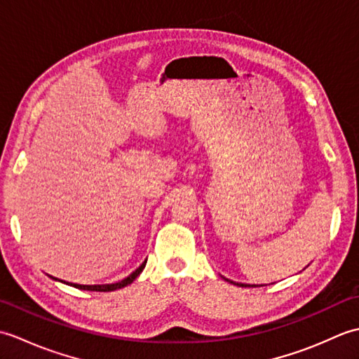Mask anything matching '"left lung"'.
<instances>
[{"label": "left lung", "instance_id": "left-lung-1", "mask_svg": "<svg viewBox=\"0 0 359 359\" xmlns=\"http://www.w3.org/2000/svg\"><path fill=\"white\" fill-rule=\"evenodd\" d=\"M224 279L230 282V284H234V285H238V287H257V285H250V284H241V282H234V280H230V279H226V278H224Z\"/></svg>", "mask_w": 359, "mask_h": 359}]
</instances>
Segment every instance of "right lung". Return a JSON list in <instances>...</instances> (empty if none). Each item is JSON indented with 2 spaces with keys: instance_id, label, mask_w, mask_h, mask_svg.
Segmentation results:
<instances>
[{
  "instance_id": "add662e5",
  "label": "right lung",
  "mask_w": 359,
  "mask_h": 359,
  "mask_svg": "<svg viewBox=\"0 0 359 359\" xmlns=\"http://www.w3.org/2000/svg\"><path fill=\"white\" fill-rule=\"evenodd\" d=\"M144 265H147V261H144L139 269H137L135 271H133L131 274H129L128 278H125V279H121V280H118V282H114V284H102V285H81V284H71V282H65V280H60V279H57V278H52V279H55V280H60V282H65V284H67V285H71V287H75V288H80V290H89V292H114V290H118V288H123V287H126V285H129V284H133V282L135 280V278L139 276V274L143 271V269H144Z\"/></svg>"
}]
</instances>
